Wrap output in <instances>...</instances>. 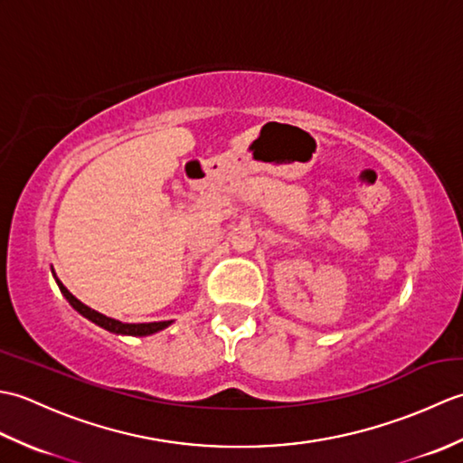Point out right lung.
<instances>
[{
  "instance_id": "1",
  "label": "right lung",
  "mask_w": 463,
  "mask_h": 463,
  "mask_svg": "<svg viewBox=\"0 0 463 463\" xmlns=\"http://www.w3.org/2000/svg\"><path fill=\"white\" fill-rule=\"evenodd\" d=\"M55 280H57V279H55ZM57 287H59V290L63 292V297L69 300V304H71V307H73L77 312L83 314V317L90 318L91 322H95L97 326H101V328L109 330V332H115V334H127V336H149V334L159 332V330L166 328V326H169V324H171V320H165V322H146V324H125V322H119V320H113V318H109V317H105V314L90 308V307H87V304H83L81 300H77V298L73 297V294L63 287L61 280H57Z\"/></svg>"
}]
</instances>
